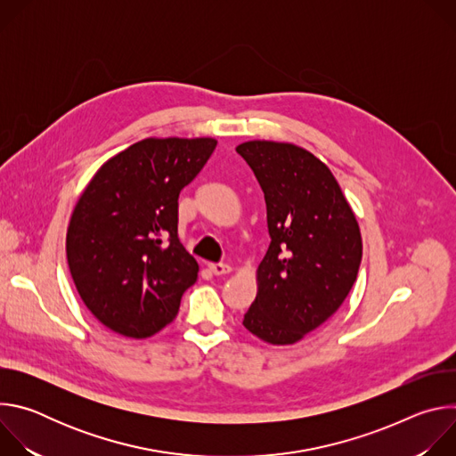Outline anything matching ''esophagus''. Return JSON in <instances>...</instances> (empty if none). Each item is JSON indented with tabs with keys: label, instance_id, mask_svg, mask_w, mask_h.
Returning <instances> with one entry per match:
<instances>
[{
	"label": "esophagus",
	"instance_id": "34e87169",
	"mask_svg": "<svg viewBox=\"0 0 456 456\" xmlns=\"http://www.w3.org/2000/svg\"><path fill=\"white\" fill-rule=\"evenodd\" d=\"M209 271H211L215 276H224V274H229V273H231V265H227V264H211V265H209Z\"/></svg>",
	"mask_w": 456,
	"mask_h": 456
}]
</instances>
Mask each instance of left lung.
<instances>
[{
    "label": "left lung",
    "instance_id": "left-lung-1",
    "mask_svg": "<svg viewBox=\"0 0 456 456\" xmlns=\"http://www.w3.org/2000/svg\"><path fill=\"white\" fill-rule=\"evenodd\" d=\"M236 151L264 189L271 234L243 327L265 343L294 345L350 294L362 257L359 224L332 171L310 151L274 141Z\"/></svg>",
    "mask_w": 456,
    "mask_h": 456
}]
</instances>
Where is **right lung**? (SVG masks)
<instances>
[{
	"label": "right lung",
	"instance_id": "add662e5",
	"mask_svg": "<svg viewBox=\"0 0 456 456\" xmlns=\"http://www.w3.org/2000/svg\"><path fill=\"white\" fill-rule=\"evenodd\" d=\"M216 148L202 139H144L104 162L67 231L76 289L106 329L134 339L169 324L199 264L178 240V194Z\"/></svg>",
	"mask_w": 456,
	"mask_h": 456
}]
</instances>
